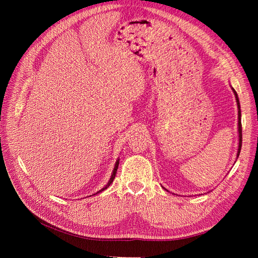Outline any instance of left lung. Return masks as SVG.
<instances>
[{
    "label": "left lung",
    "instance_id": "left-lung-1",
    "mask_svg": "<svg viewBox=\"0 0 258 258\" xmlns=\"http://www.w3.org/2000/svg\"><path fill=\"white\" fill-rule=\"evenodd\" d=\"M232 91H233V93H235V96H236V100H237V104H238V108H239V111H238V118H239V120H238V131H239V148H238V154H237V157H239V154H240V151H241V146H242V124H241V111H240V103H239V99H238V95H237V92H236V90L232 88Z\"/></svg>",
    "mask_w": 258,
    "mask_h": 258
}]
</instances>
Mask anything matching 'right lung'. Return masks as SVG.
Instances as JSON below:
<instances>
[{
    "instance_id": "right-lung-1",
    "label": "right lung",
    "mask_w": 258,
    "mask_h": 258,
    "mask_svg": "<svg viewBox=\"0 0 258 258\" xmlns=\"http://www.w3.org/2000/svg\"><path fill=\"white\" fill-rule=\"evenodd\" d=\"M118 165H119V159L117 160V161H116V163H115V167H114V170H113V174H112V176H111V178H110V181H108V183L106 184V186H104L102 189L99 190V191H97L96 194H93V195H97V194H99V192H101V191L105 190V189L107 188V187L112 184V182L114 181V178H115V175H116V172H117V169H118Z\"/></svg>"
}]
</instances>
